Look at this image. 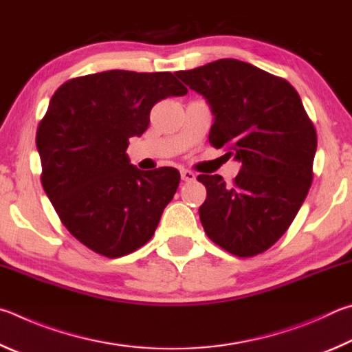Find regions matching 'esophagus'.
<instances>
[{"label":"esophagus","instance_id":"1","mask_svg":"<svg viewBox=\"0 0 352 352\" xmlns=\"http://www.w3.org/2000/svg\"><path fill=\"white\" fill-rule=\"evenodd\" d=\"M181 176H182V181L186 182H192L196 179V175L192 171V170H181Z\"/></svg>","mask_w":352,"mask_h":352}]
</instances>
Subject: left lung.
<instances>
[{"instance_id":"1","label":"left lung","mask_w":352,"mask_h":352,"mask_svg":"<svg viewBox=\"0 0 352 352\" xmlns=\"http://www.w3.org/2000/svg\"><path fill=\"white\" fill-rule=\"evenodd\" d=\"M176 76L206 98L208 142L229 148L241 170L232 186L199 175L207 236L236 256H254L283 236L312 184L317 133L298 92L285 78L245 61L221 58Z\"/></svg>"}]
</instances>
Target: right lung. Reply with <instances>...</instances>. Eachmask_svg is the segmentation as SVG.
I'll use <instances>...</instances> for the list:
<instances>
[{
	"label": "right lung",
	"instance_id": "right-lung-1",
	"mask_svg": "<svg viewBox=\"0 0 352 352\" xmlns=\"http://www.w3.org/2000/svg\"><path fill=\"white\" fill-rule=\"evenodd\" d=\"M188 89L171 72L104 71L67 80L36 129L41 184L61 223L108 258L150 241L181 175L173 166L142 171L129 162L159 100Z\"/></svg>",
	"mask_w": 352,
	"mask_h": 352
}]
</instances>
